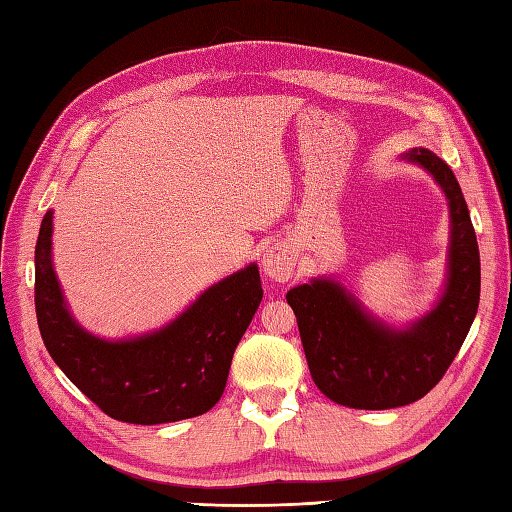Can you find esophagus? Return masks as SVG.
<instances>
[{
  "instance_id": "esophagus-1",
  "label": "esophagus",
  "mask_w": 512,
  "mask_h": 512,
  "mask_svg": "<svg viewBox=\"0 0 512 512\" xmlns=\"http://www.w3.org/2000/svg\"><path fill=\"white\" fill-rule=\"evenodd\" d=\"M295 266H297V253L290 244H275L264 250L262 270L270 281H279V284H284V281L292 279V275H295Z\"/></svg>"
}]
</instances>
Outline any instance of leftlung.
<instances>
[{"label":"left lung","instance_id":"1","mask_svg":"<svg viewBox=\"0 0 512 512\" xmlns=\"http://www.w3.org/2000/svg\"><path fill=\"white\" fill-rule=\"evenodd\" d=\"M400 158L427 171L449 204L447 281L433 308L398 328L332 277H314L286 295L314 385L352 409L405 407L429 394L460 352L480 306V250L451 167L424 147Z\"/></svg>","mask_w":512,"mask_h":512}]
</instances>
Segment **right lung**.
<instances>
[{"label":"right lung","mask_w":512,"mask_h":512,"mask_svg":"<svg viewBox=\"0 0 512 512\" xmlns=\"http://www.w3.org/2000/svg\"><path fill=\"white\" fill-rule=\"evenodd\" d=\"M52 217L43 215L35 248L37 323L52 361L114 420L162 424L209 411L264 297L257 264L209 286L154 332L103 339L72 317L63 297L52 266Z\"/></svg>","instance_id":"obj_1"}]
</instances>
